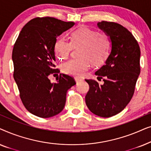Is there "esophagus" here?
Masks as SVG:
<instances>
[{"label": "esophagus", "mask_w": 151, "mask_h": 151, "mask_svg": "<svg viewBox=\"0 0 151 151\" xmlns=\"http://www.w3.org/2000/svg\"><path fill=\"white\" fill-rule=\"evenodd\" d=\"M75 80H76V82H77V83H78V82H81L82 80V79L81 78L76 77V78H75Z\"/></svg>", "instance_id": "1"}]
</instances>
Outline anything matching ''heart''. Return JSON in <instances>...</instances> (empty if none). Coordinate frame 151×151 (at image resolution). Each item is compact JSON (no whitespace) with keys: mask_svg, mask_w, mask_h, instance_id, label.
Here are the masks:
<instances>
[{"mask_svg":"<svg viewBox=\"0 0 151 151\" xmlns=\"http://www.w3.org/2000/svg\"><path fill=\"white\" fill-rule=\"evenodd\" d=\"M111 40L105 33L97 32L86 27L73 31L70 42L58 38L54 44V52L58 58H69L72 48L80 47L77 58L71 59L62 66V71L67 75L80 77L87 71L91 65L102 64L109 57L111 51Z\"/></svg>","mask_w":151,"mask_h":151,"instance_id":"1","label":"heart"}]
</instances>
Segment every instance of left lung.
Instances as JSON below:
<instances>
[{
	"label": "left lung",
	"instance_id": "left-lung-1",
	"mask_svg": "<svg viewBox=\"0 0 151 151\" xmlns=\"http://www.w3.org/2000/svg\"><path fill=\"white\" fill-rule=\"evenodd\" d=\"M98 25L110 36L112 49L106 63L96 72L104 84L85 80L89 85L85 102L93 114L110 117L120 113L133 98L140 73V48L133 34L120 24L103 20Z\"/></svg>",
	"mask_w": 151,
	"mask_h": 151
}]
</instances>
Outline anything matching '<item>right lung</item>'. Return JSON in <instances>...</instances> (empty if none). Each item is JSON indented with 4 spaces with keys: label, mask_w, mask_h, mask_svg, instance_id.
Segmentation results:
<instances>
[{
    "label": "right lung",
    "mask_w": 151,
    "mask_h": 151,
    "mask_svg": "<svg viewBox=\"0 0 151 151\" xmlns=\"http://www.w3.org/2000/svg\"><path fill=\"white\" fill-rule=\"evenodd\" d=\"M53 17H36L20 31L12 51L14 78L27 110L47 118L63 110L67 91L76 84L73 77L60 73L51 83L48 76L55 68L54 44L57 37L74 25Z\"/></svg>",
    "instance_id": "right-lung-1"
}]
</instances>
